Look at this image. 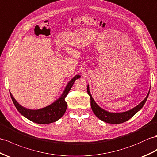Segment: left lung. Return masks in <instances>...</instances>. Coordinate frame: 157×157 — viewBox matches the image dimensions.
<instances>
[{
	"instance_id": "8db88e82",
	"label": "left lung",
	"mask_w": 157,
	"mask_h": 157,
	"mask_svg": "<svg viewBox=\"0 0 157 157\" xmlns=\"http://www.w3.org/2000/svg\"><path fill=\"white\" fill-rule=\"evenodd\" d=\"M87 92L90 98L91 109L93 110L94 114L99 118V119L105 122V123L110 124H120L124 123V122L129 120L130 118H132L137 112L139 111V110L143 108L144 103L146 102L147 100L150 90H149L148 93L147 97H145V98L140 103V104L135 106V108L129 110L128 111L123 113H110L101 108L100 106L97 104L96 102L94 101L93 98L92 97V95L89 90V85L87 86Z\"/></svg>"
}]
</instances>
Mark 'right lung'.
<instances>
[{
  "mask_svg": "<svg viewBox=\"0 0 157 157\" xmlns=\"http://www.w3.org/2000/svg\"><path fill=\"white\" fill-rule=\"evenodd\" d=\"M81 77L79 75H76L68 82L65 89L63 91L62 95L51 105L46 107L37 110H31L26 109L19 105L17 101L15 100L14 97L10 93L11 98L14 106H16L18 111L22 115H23L30 121L38 124H49L54 123L62 117L64 113L66 112L67 108V103L64 98L67 96L68 92L70 91L76 79Z\"/></svg>",
  "mask_w": 157,
  "mask_h": 157,
  "instance_id": "right-lung-1",
  "label": "right lung"
}]
</instances>
